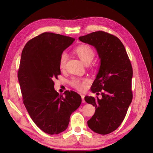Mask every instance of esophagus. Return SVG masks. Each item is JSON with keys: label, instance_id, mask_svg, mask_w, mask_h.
Segmentation results:
<instances>
[{"label": "esophagus", "instance_id": "esophagus-1", "mask_svg": "<svg viewBox=\"0 0 153 153\" xmlns=\"http://www.w3.org/2000/svg\"><path fill=\"white\" fill-rule=\"evenodd\" d=\"M80 96H81V97H82V102H83V103H84V102H85V100H84V97H85V95H84V94H80Z\"/></svg>", "mask_w": 153, "mask_h": 153}]
</instances>
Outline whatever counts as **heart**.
<instances>
[{
  "label": "heart",
  "mask_w": 153,
  "mask_h": 153,
  "mask_svg": "<svg viewBox=\"0 0 153 153\" xmlns=\"http://www.w3.org/2000/svg\"><path fill=\"white\" fill-rule=\"evenodd\" d=\"M75 52L80 59L81 61L85 64H90L94 57V53L92 49L87 45H82L75 49ZM68 55L66 52L61 53L59 59V67L61 69L65 68L68 61ZM88 80L87 79H80L75 78L71 80V85L78 91H84L85 89L86 84Z\"/></svg>",
  "instance_id": "obj_1"
}]
</instances>
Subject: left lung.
I'll return each instance as SVG.
<instances>
[{"label": "left lung", "instance_id": "obj_1", "mask_svg": "<svg viewBox=\"0 0 153 153\" xmlns=\"http://www.w3.org/2000/svg\"><path fill=\"white\" fill-rule=\"evenodd\" d=\"M79 40L93 46L100 60L91 90L93 93L102 91V98L85 96L86 102L96 108L87 121L88 126L97 133L106 135L121 125L131 103V64L123 44L116 36L97 31L79 37Z\"/></svg>", "mask_w": 153, "mask_h": 153}]
</instances>
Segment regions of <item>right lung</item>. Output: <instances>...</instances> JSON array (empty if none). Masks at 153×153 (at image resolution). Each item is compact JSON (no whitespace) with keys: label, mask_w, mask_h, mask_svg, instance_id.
I'll use <instances>...</instances> for the list:
<instances>
[{"label":"right lung","mask_w":153,"mask_h":153,"mask_svg":"<svg viewBox=\"0 0 153 153\" xmlns=\"http://www.w3.org/2000/svg\"><path fill=\"white\" fill-rule=\"evenodd\" d=\"M75 39L44 32L28 41L22 52L18 78L24 104L36 126L50 135L65 131L82 103L76 92L66 91L63 96L54 89L53 80L61 73L60 57Z\"/></svg>","instance_id":"1"}]
</instances>
